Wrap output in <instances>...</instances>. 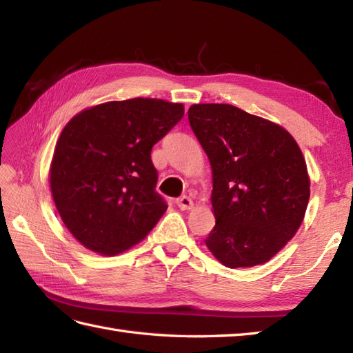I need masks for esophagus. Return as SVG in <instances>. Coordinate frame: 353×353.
<instances>
[{
	"mask_svg": "<svg viewBox=\"0 0 353 353\" xmlns=\"http://www.w3.org/2000/svg\"><path fill=\"white\" fill-rule=\"evenodd\" d=\"M176 205L182 209V211H190V209H192V206H194V203H192V200L190 199V197H186V196H183V197H181V199H177L176 200Z\"/></svg>",
	"mask_w": 353,
	"mask_h": 353,
	"instance_id": "esophagus-1",
	"label": "esophagus"
}]
</instances>
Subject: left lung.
Here are the masks:
<instances>
[{"mask_svg": "<svg viewBox=\"0 0 353 353\" xmlns=\"http://www.w3.org/2000/svg\"><path fill=\"white\" fill-rule=\"evenodd\" d=\"M188 118L212 168L206 247L229 268L264 264L296 235L308 206L301 147L279 124L232 104H192Z\"/></svg>", "mask_w": 353, "mask_h": 353, "instance_id": "8db88e82", "label": "left lung"}]
</instances>
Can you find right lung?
<instances>
[{"label":"right lung","instance_id":"obj_1","mask_svg":"<svg viewBox=\"0 0 353 353\" xmlns=\"http://www.w3.org/2000/svg\"><path fill=\"white\" fill-rule=\"evenodd\" d=\"M183 114L182 103L139 97L88 108L63 127L50 188L81 245L114 256L156 226L167 205L154 191L157 171L150 154Z\"/></svg>","mask_w":353,"mask_h":353}]
</instances>
